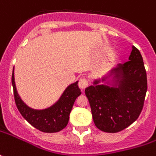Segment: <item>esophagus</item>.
I'll return each mask as SVG.
<instances>
[{
  "mask_svg": "<svg viewBox=\"0 0 156 156\" xmlns=\"http://www.w3.org/2000/svg\"><path fill=\"white\" fill-rule=\"evenodd\" d=\"M78 86H79V88L81 89V90H84V89L88 86V80L85 78H81V79L79 80Z\"/></svg>",
  "mask_w": 156,
  "mask_h": 156,
  "instance_id": "34e87169",
  "label": "esophagus"
}]
</instances>
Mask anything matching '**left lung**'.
Returning <instances> with one entry per match:
<instances>
[{"label": "left lung", "mask_w": 156, "mask_h": 156, "mask_svg": "<svg viewBox=\"0 0 156 156\" xmlns=\"http://www.w3.org/2000/svg\"><path fill=\"white\" fill-rule=\"evenodd\" d=\"M147 88L143 59L133 46L129 61L114 66L84 90L96 127L116 133L132 124L142 111Z\"/></svg>", "instance_id": "left-lung-1"}]
</instances>
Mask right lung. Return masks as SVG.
<instances>
[{
    "mask_svg": "<svg viewBox=\"0 0 156 156\" xmlns=\"http://www.w3.org/2000/svg\"><path fill=\"white\" fill-rule=\"evenodd\" d=\"M78 83V81H76L68 85L58 100L50 107L43 110H34L26 105L20 97L15 85L14 70L12 74L14 100L20 113L32 126L46 133L58 132L66 127L74 102L81 94Z\"/></svg>",
    "mask_w": 156,
    "mask_h": 156,
    "instance_id": "add662e5",
    "label": "right lung"
}]
</instances>
